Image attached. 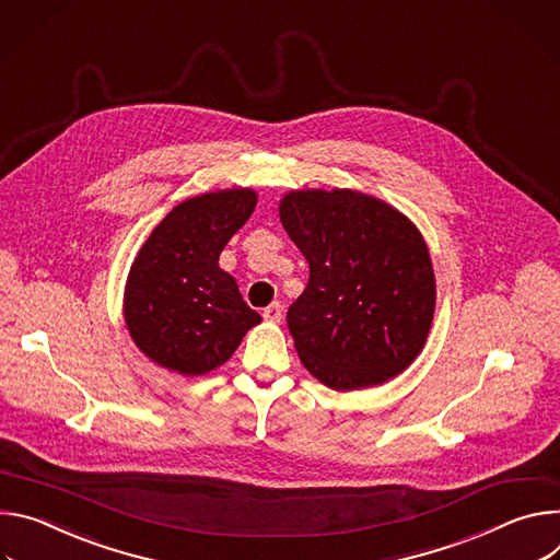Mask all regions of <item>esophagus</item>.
Wrapping results in <instances>:
<instances>
[{
    "mask_svg": "<svg viewBox=\"0 0 560 560\" xmlns=\"http://www.w3.org/2000/svg\"><path fill=\"white\" fill-rule=\"evenodd\" d=\"M262 318L267 320V323H280L282 320V304L280 302H273V304H269L265 312H262Z\"/></svg>",
    "mask_w": 560,
    "mask_h": 560,
    "instance_id": "34e87169",
    "label": "esophagus"
}]
</instances>
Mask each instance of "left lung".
<instances>
[{"label": "left lung", "instance_id": "8db88e82", "mask_svg": "<svg viewBox=\"0 0 560 560\" xmlns=\"http://www.w3.org/2000/svg\"><path fill=\"white\" fill-rule=\"evenodd\" d=\"M280 220L308 262L306 289L287 314L308 374L338 392L402 374L436 306L431 258L413 222L351 189L291 191Z\"/></svg>", "mask_w": 560, "mask_h": 560}]
</instances>
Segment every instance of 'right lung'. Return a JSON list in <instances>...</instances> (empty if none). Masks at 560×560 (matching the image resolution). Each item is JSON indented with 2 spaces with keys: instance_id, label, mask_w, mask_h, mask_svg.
Masks as SVG:
<instances>
[{
  "instance_id": "1",
  "label": "right lung",
  "mask_w": 560,
  "mask_h": 560,
  "mask_svg": "<svg viewBox=\"0 0 560 560\" xmlns=\"http://www.w3.org/2000/svg\"><path fill=\"white\" fill-rule=\"evenodd\" d=\"M256 202L252 189L189 198L142 244L124 291V320L153 362L182 376L209 374L262 320L218 265Z\"/></svg>"
}]
</instances>
